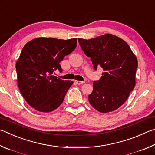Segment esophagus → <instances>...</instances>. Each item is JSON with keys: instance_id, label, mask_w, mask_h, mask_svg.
Here are the masks:
<instances>
[{"instance_id": "1", "label": "esophagus", "mask_w": 155, "mask_h": 155, "mask_svg": "<svg viewBox=\"0 0 155 155\" xmlns=\"http://www.w3.org/2000/svg\"><path fill=\"white\" fill-rule=\"evenodd\" d=\"M75 83L77 84V85H81V84H83L85 82H83V81H74Z\"/></svg>"}]
</instances>
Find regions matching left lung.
<instances>
[{"label": "left lung", "mask_w": 155, "mask_h": 155, "mask_svg": "<svg viewBox=\"0 0 155 155\" xmlns=\"http://www.w3.org/2000/svg\"><path fill=\"white\" fill-rule=\"evenodd\" d=\"M78 40L84 53L91 58L94 69L101 66L104 70L101 79L93 83L89 102L101 113L115 111L125 103L135 87L137 57L124 40L112 34Z\"/></svg>", "instance_id": "obj_1"}]
</instances>
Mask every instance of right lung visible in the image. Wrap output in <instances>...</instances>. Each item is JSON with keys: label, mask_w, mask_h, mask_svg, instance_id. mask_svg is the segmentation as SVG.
<instances>
[{"label": "right lung", "mask_w": 155, "mask_h": 155, "mask_svg": "<svg viewBox=\"0 0 155 155\" xmlns=\"http://www.w3.org/2000/svg\"><path fill=\"white\" fill-rule=\"evenodd\" d=\"M77 45V38L58 40L38 38L23 47L15 64L18 87L34 109L48 113L61 105L72 81H64L53 74L59 63Z\"/></svg>", "instance_id": "add662e5"}]
</instances>
